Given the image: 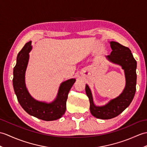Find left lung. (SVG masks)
Here are the masks:
<instances>
[{"label":"left lung","instance_id":"obj_1","mask_svg":"<svg viewBox=\"0 0 147 147\" xmlns=\"http://www.w3.org/2000/svg\"><path fill=\"white\" fill-rule=\"evenodd\" d=\"M112 51L107 56L111 62L121 66L125 71L126 86L123 93L110 101L103 107H98L94 105L91 92L89 86L86 85V93L89 98L90 111L94 117L107 120L117 117L130 105L135 96L136 84V61L130 49L115 41L110 42Z\"/></svg>","mask_w":147,"mask_h":147}]
</instances>
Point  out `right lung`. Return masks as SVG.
<instances>
[{
	"label": "right lung",
	"mask_w": 147,
	"mask_h": 147,
	"mask_svg": "<svg viewBox=\"0 0 147 147\" xmlns=\"http://www.w3.org/2000/svg\"><path fill=\"white\" fill-rule=\"evenodd\" d=\"M31 49V41H29L18 54L12 80L15 93L20 105L27 113L45 121L57 120L66 111L67 95L76 80L71 79L63 82L59 87L56 99L51 103L35 100L29 93L25 84V73L29 61V53Z\"/></svg>",
	"instance_id": "1"
}]
</instances>
